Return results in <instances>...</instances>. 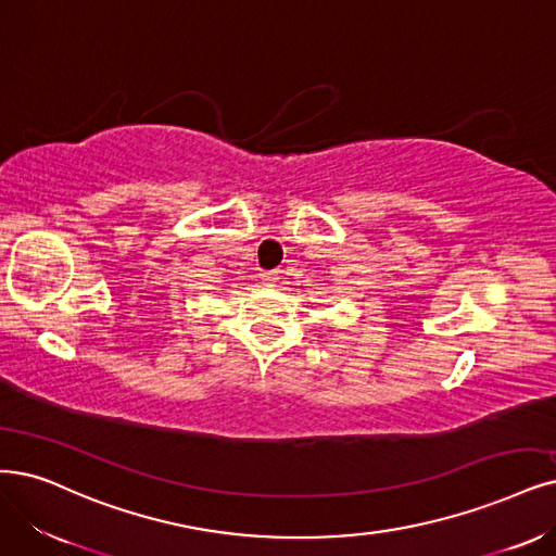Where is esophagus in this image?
<instances>
[{"mask_svg":"<svg viewBox=\"0 0 556 556\" xmlns=\"http://www.w3.org/2000/svg\"><path fill=\"white\" fill-rule=\"evenodd\" d=\"M261 279H263V283H267V286H277L281 277H279V270H267V273L261 275Z\"/></svg>","mask_w":556,"mask_h":556,"instance_id":"esophagus-1","label":"esophagus"}]
</instances>
